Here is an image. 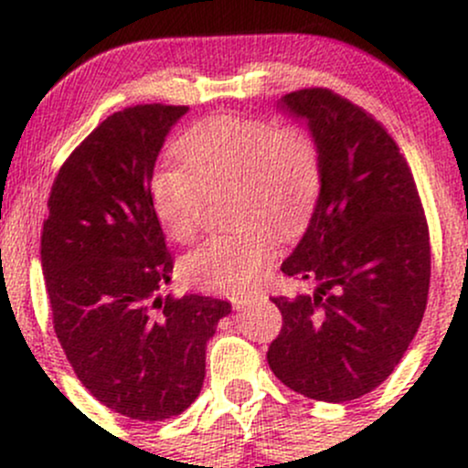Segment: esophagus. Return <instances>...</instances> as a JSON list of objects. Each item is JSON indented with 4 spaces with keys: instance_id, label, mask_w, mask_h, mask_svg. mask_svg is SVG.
<instances>
[{
    "instance_id": "esophagus-1",
    "label": "esophagus",
    "mask_w": 468,
    "mask_h": 468,
    "mask_svg": "<svg viewBox=\"0 0 468 468\" xmlns=\"http://www.w3.org/2000/svg\"><path fill=\"white\" fill-rule=\"evenodd\" d=\"M255 294H233V297H230V303H233L235 308H244L246 303L255 302Z\"/></svg>"
}]
</instances>
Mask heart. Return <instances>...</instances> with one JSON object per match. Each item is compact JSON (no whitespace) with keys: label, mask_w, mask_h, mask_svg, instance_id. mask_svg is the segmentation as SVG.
I'll return each instance as SVG.
<instances>
[{"label":"heart","mask_w":468,"mask_h":468,"mask_svg":"<svg viewBox=\"0 0 468 468\" xmlns=\"http://www.w3.org/2000/svg\"><path fill=\"white\" fill-rule=\"evenodd\" d=\"M176 152L185 166L163 165L152 178L155 216L171 239H193L207 193L229 185L233 213L249 218L202 241L182 260V271L200 288L246 290L277 250L275 230L260 218L290 230L313 211L321 186L316 144L297 127L264 118L213 116L182 133Z\"/></svg>","instance_id":"obj_1"}]
</instances>
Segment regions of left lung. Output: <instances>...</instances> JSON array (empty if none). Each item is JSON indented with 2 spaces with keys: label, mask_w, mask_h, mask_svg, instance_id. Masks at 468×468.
<instances>
[{
  "label": "left lung",
  "mask_w": 468,
  "mask_h": 468,
  "mask_svg": "<svg viewBox=\"0 0 468 468\" xmlns=\"http://www.w3.org/2000/svg\"><path fill=\"white\" fill-rule=\"evenodd\" d=\"M283 110L308 121L321 191L283 275L313 292L272 297L282 330L272 374L297 394L346 402L378 388L420 327L431 246L405 155L372 114L325 88L290 92Z\"/></svg>",
  "instance_id": "obj_1"
}]
</instances>
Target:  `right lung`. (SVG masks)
Wrapping results in <instances>:
<instances>
[{
    "instance_id": "1",
    "label": "right lung",
    "mask_w": 468,
    "mask_h": 468,
    "mask_svg": "<svg viewBox=\"0 0 468 468\" xmlns=\"http://www.w3.org/2000/svg\"><path fill=\"white\" fill-rule=\"evenodd\" d=\"M185 105L107 116L58 169L41 230L52 324L83 388L141 422L178 416L200 394L222 299L160 297L174 257L152 200L155 158Z\"/></svg>"
}]
</instances>
